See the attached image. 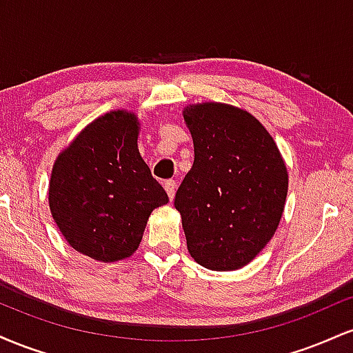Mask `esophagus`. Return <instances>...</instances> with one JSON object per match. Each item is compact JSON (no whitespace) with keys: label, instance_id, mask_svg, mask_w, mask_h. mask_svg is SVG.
I'll use <instances>...</instances> for the list:
<instances>
[{"label":"esophagus","instance_id":"obj_1","mask_svg":"<svg viewBox=\"0 0 353 353\" xmlns=\"http://www.w3.org/2000/svg\"><path fill=\"white\" fill-rule=\"evenodd\" d=\"M176 188H177L176 181L169 179V181H165V182H164V189H165V192H168L169 199H171V201L174 199V194H176Z\"/></svg>","mask_w":353,"mask_h":353}]
</instances>
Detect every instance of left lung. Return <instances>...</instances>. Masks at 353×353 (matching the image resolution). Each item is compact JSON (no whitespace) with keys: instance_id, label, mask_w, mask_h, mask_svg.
I'll use <instances>...</instances> for the list:
<instances>
[{"instance_id":"obj_1","label":"left lung","mask_w":353,"mask_h":353,"mask_svg":"<svg viewBox=\"0 0 353 353\" xmlns=\"http://www.w3.org/2000/svg\"><path fill=\"white\" fill-rule=\"evenodd\" d=\"M194 164L176 192L190 257L210 270H237L272 239L289 176L272 136L252 114L222 103L182 111Z\"/></svg>"}]
</instances>
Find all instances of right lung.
Segmentation results:
<instances>
[{"label": "right lung", "instance_id": "add662e5", "mask_svg": "<svg viewBox=\"0 0 353 353\" xmlns=\"http://www.w3.org/2000/svg\"><path fill=\"white\" fill-rule=\"evenodd\" d=\"M139 121L111 111L59 154L50 181L52 219L72 249L101 262L134 254L151 212L169 202L137 149Z\"/></svg>", "mask_w": 353, "mask_h": 353}]
</instances>
